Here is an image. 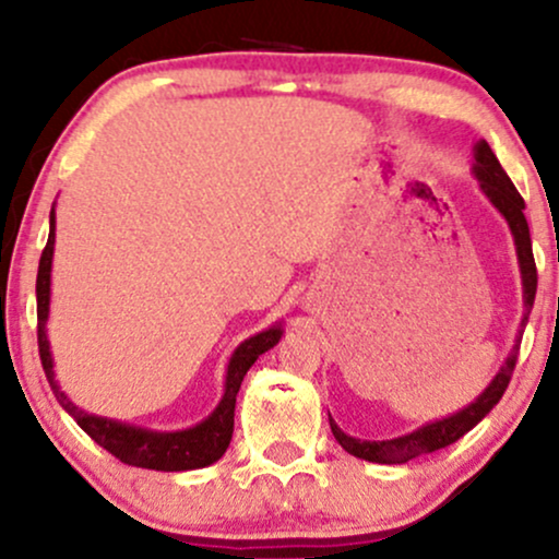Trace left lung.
Here are the masks:
<instances>
[{
  "instance_id": "1",
  "label": "left lung",
  "mask_w": 559,
  "mask_h": 559,
  "mask_svg": "<svg viewBox=\"0 0 559 559\" xmlns=\"http://www.w3.org/2000/svg\"><path fill=\"white\" fill-rule=\"evenodd\" d=\"M473 176L484 191L486 199L499 210V215L504 217L507 226H510L512 241H515V254H518V265H521V281H523V320L521 329H518V338L515 346L510 349L507 360L502 368L497 370V376L491 378L489 386H486L480 394L473 400L471 404H465L463 409L457 413L447 415V418H436L431 423H423L420 428L415 431L394 436V439H357V436L344 433L342 428L336 426V420L329 415L333 439L342 444L346 452L355 454V457L368 460V463H378V465H402L409 463V460L420 457V454L436 452V449L454 444L460 436H465L473 426H478L486 415L491 413V407L502 400L507 383H510L512 370H515V360H518V349H521V338H523V329L528 323L531 307H534L536 299V262H534V249H531V234H528V223H525V202L523 197L518 194V189L512 186L510 176L502 170L497 155L491 152V146L486 144L484 139L476 141L473 146Z\"/></svg>"
}]
</instances>
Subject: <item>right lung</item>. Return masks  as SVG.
I'll use <instances>...</instances> for the list:
<instances>
[{
    "mask_svg": "<svg viewBox=\"0 0 559 559\" xmlns=\"http://www.w3.org/2000/svg\"><path fill=\"white\" fill-rule=\"evenodd\" d=\"M52 258H55V204L49 213V239L44 247L41 260H38V275H36V305H38V355H41L44 373L49 378L57 402L62 404L68 415H73L75 423L86 431L99 447L115 454L120 463L133 467H146V471H163V473H178V471H199L217 463L226 454L234 436V409H236V394H239L243 376L247 370L258 362L260 355L273 349L275 344L284 336V323H273L271 329L254 333V336L243 338L236 346L234 355L226 365V383H223V396L217 407L197 426L181 428V431H155V428L133 426V423H123L115 418H105V415H94L81 409L79 404L70 402L60 383L55 381V360L49 352L47 338V320H49V299H52Z\"/></svg>",
    "mask_w": 559,
    "mask_h": 559,
    "instance_id": "right-lung-1",
    "label": "right lung"
}]
</instances>
